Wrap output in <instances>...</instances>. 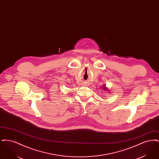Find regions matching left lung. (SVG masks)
I'll list each match as a JSON object with an SVG mask.
<instances>
[{
  "instance_id": "1",
  "label": "left lung",
  "mask_w": 159,
  "mask_h": 159,
  "mask_svg": "<svg viewBox=\"0 0 159 159\" xmlns=\"http://www.w3.org/2000/svg\"><path fill=\"white\" fill-rule=\"evenodd\" d=\"M103 88V89H105V90H106V91H107V88H106V85H105V86H104V87H103V88Z\"/></svg>"
}]
</instances>
